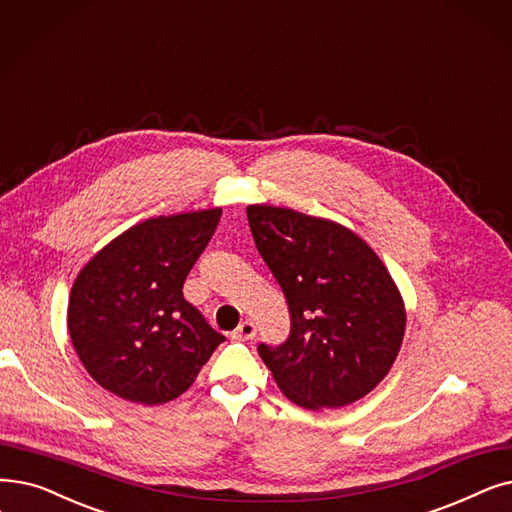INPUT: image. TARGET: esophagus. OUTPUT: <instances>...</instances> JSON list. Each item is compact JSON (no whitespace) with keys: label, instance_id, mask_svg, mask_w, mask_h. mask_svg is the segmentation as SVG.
Wrapping results in <instances>:
<instances>
[{"label":"esophagus","instance_id":"34e87169","mask_svg":"<svg viewBox=\"0 0 512 512\" xmlns=\"http://www.w3.org/2000/svg\"><path fill=\"white\" fill-rule=\"evenodd\" d=\"M255 335H257L255 324L247 320V322H242V324L232 332V339H236V341H251V339H255Z\"/></svg>","mask_w":512,"mask_h":512}]
</instances>
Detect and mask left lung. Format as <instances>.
<instances>
[{
	"label": "left lung",
	"instance_id": "8db88e82",
	"mask_svg": "<svg viewBox=\"0 0 512 512\" xmlns=\"http://www.w3.org/2000/svg\"><path fill=\"white\" fill-rule=\"evenodd\" d=\"M249 226L291 311V335L261 343L280 391L309 410L343 408L389 374L406 332V307L385 263L332 219L249 205Z\"/></svg>",
	"mask_w": 512,
	"mask_h": 512
}]
</instances>
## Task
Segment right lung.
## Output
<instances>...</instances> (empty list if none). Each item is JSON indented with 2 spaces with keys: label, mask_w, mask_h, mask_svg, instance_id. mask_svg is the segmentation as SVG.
<instances>
[{
  "label": "right lung",
  "mask_w": 512,
  "mask_h": 512,
  "mask_svg": "<svg viewBox=\"0 0 512 512\" xmlns=\"http://www.w3.org/2000/svg\"><path fill=\"white\" fill-rule=\"evenodd\" d=\"M219 217V207L150 217L83 265L66 324L100 387L133 404L171 402L224 341L182 293Z\"/></svg>",
  "instance_id": "add662e5"
}]
</instances>
